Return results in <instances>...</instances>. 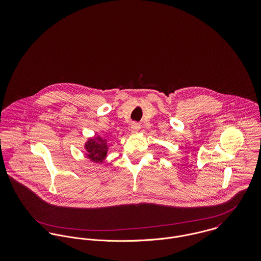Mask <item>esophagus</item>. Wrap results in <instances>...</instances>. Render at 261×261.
Returning <instances> with one entry per match:
<instances>
[{"label":"esophagus","mask_w":261,"mask_h":261,"mask_svg":"<svg viewBox=\"0 0 261 261\" xmlns=\"http://www.w3.org/2000/svg\"><path fill=\"white\" fill-rule=\"evenodd\" d=\"M140 128H141L140 123H138V122H133V124H132V126H130V130H132L133 134L138 133V132L140 130Z\"/></svg>","instance_id":"34e87169"}]
</instances>
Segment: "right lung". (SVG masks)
<instances>
[{
    "instance_id": "1",
    "label": "right lung",
    "mask_w": 261,
    "mask_h": 261,
    "mask_svg": "<svg viewBox=\"0 0 261 261\" xmlns=\"http://www.w3.org/2000/svg\"><path fill=\"white\" fill-rule=\"evenodd\" d=\"M84 148L87 151L86 156L95 163H102L106 160L109 150L107 140L99 136L93 139H89L85 143Z\"/></svg>"
}]
</instances>
